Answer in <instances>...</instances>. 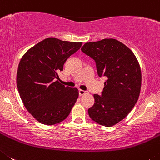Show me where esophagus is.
<instances>
[{
    "mask_svg": "<svg viewBox=\"0 0 160 160\" xmlns=\"http://www.w3.org/2000/svg\"><path fill=\"white\" fill-rule=\"evenodd\" d=\"M85 93H86L85 91L81 90V89H80V90H79V95H80V96H83V95H84Z\"/></svg>",
    "mask_w": 160,
    "mask_h": 160,
    "instance_id": "1",
    "label": "esophagus"
}]
</instances>
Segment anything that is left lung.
Listing matches in <instances>:
<instances>
[{
    "instance_id": "8db88e82",
    "label": "left lung",
    "mask_w": 160,
    "mask_h": 160,
    "mask_svg": "<svg viewBox=\"0 0 160 160\" xmlns=\"http://www.w3.org/2000/svg\"><path fill=\"white\" fill-rule=\"evenodd\" d=\"M81 50L95 60L99 77L107 79L101 96H93L89 116L99 124L113 126L130 113L139 99L142 81L139 62L132 50L116 39L85 43Z\"/></svg>"
}]
</instances>
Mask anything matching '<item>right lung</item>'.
Masks as SVG:
<instances>
[{
	"instance_id": "add662e5",
	"label": "right lung",
	"mask_w": 160,
	"mask_h": 160,
	"mask_svg": "<svg viewBox=\"0 0 160 160\" xmlns=\"http://www.w3.org/2000/svg\"><path fill=\"white\" fill-rule=\"evenodd\" d=\"M82 42L46 38L24 53L17 73L20 96L28 112L45 125L57 124L70 114L79 96L77 88L63 85L58 73Z\"/></svg>"
}]
</instances>
